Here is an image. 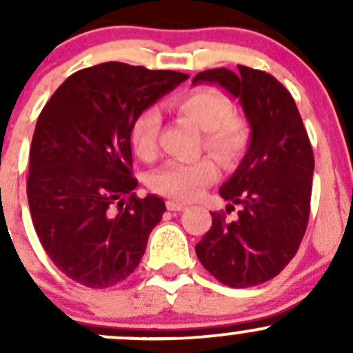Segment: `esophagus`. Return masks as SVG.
I'll list each match as a JSON object with an SVG mask.
<instances>
[{
	"mask_svg": "<svg viewBox=\"0 0 353 353\" xmlns=\"http://www.w3.org/2000/svg\"><path fill=\"white\" fill-rule=\"evenodd\" d=\"M186 206L188 205L176 201V199H169V201H167V210H170V212H183V210H186Z\"/></svg>",
	"mask_w": 353,
	"mask_h": 353,
	"instance_id": "esophagus-1",
	"label": "esophagus"
}]
</instances>
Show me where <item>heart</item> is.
<instances>
[{"instance_id":"1","label":"heart","mask_w":353,"mask_h":353,"mask_svg":"<svg viewBox=\"0 0 353 353\" xmlns=\"http://www.w3.org/2000/svg\"><path fill=\"white\" fill-rule=\"evenodd\" d=\"M174 108L205 133V148L216 159L232 163L244 155L249 145L248 126L232 116V104L222 92L196 88L177 97ZM160 123L162 117L157 108H147L134 116L130 126V145L138 159H155ZM216 176L219 169L208 157L196 162H169L152 174L150 188L163 196L190 201L199 196Z\"/></svg>"}]
</instances>
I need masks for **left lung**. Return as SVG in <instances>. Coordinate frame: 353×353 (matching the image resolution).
Returning a JSON list of instances; mask_svg holds the SVG:
<instances>
[{
    "label": "left lung",
    "instance_id": "1",
    "mask_svg": "<svg viewBox=\"0 0 353 353\" xmlns=\"http://www.w3.org/2000/svg\"><path fill=\"white\" fill-rule=\"evenodd\" d=\"M206 70L193 83H216L239 101L251 140L220 196L239 206V219L212 212L196 244L201 265L223 285L254 287L279 275L301 245L309 222L314 155L290 92L261 70Z\"/></svg>",
    "mask_w": 353,
    "mask_h": 353
}]
</instances>
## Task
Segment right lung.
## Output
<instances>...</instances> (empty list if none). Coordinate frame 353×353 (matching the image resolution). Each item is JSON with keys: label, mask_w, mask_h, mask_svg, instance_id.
Listing matches in <instances>:
<instances>
[{"label": "right lung", "mask_w": 353, "mask_h": 353, "mask_svg": "<svg viewBox=\"0 0 353 353\" xmlns=\"http://www.w3.org/2000/svg\"><path fill=\"white\" fill-rule=\"evenodd\" d=\"M188 78L102 63L68 77L39 114L28 206L42 248L68 279L108 288L126 280L143 258L165 203L134 193L130 126Z\"/></svg>", "instance_id": "obj_1"}]
</instances>
